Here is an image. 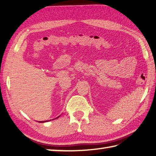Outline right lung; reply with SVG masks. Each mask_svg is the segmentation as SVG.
<instances>
[{
  "instance_id": "obj_1",
  "label": "right lung",
  "mask_w": 156,
  "mask_h": 156,
  "mask_svg": "<svg viewBox=\"0 0 156 156\" xmlns=\"http://www.w3.org/2000/svg\"><path fill=\"white\" fill-rule=\"evenodd\" d=\"M58 117H57V118H58ZM48 122V121H44V122Z\"/></svg>"
}]
</instances>
